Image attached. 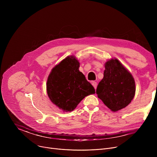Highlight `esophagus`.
<instances>
[{"mask_svg":"<svg viewBox=\"0 0 157 157\" xmlns=\"http://www.w3.org/2000/svg\"><path fill=\"white\" fill-rule=\"evenodd\" d=\"M92 85L94 86V88L96 90V88H97V83H96V82H95V81H92Z\"/></svg>","mask_w":157,"mask_h":157,"instance_id":"34e87169","label":"esophagus"}]
</instances>
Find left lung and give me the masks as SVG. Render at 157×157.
I'll list each match as a JSON object with an SVG mask.
<instances>
[{
    "mask_svg": "<svg viewBox=\"0 0 157 157\" xmlns=\"http://www.w3.org/2000/svg\"><path fill=\"white\" fill-rule=\"evenodd\" d=\"M135 92L134 79L123 65L117 59L107 62L104 78L96 90L104 104L111 111H117L131 102Z\"/></svg>",
    "mask_w": 157,
    "mask_h": 157,
    "instance_id": "1",
    "label": "left lung"
}]
</instances>
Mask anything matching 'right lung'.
I'll return each instance as SVG.
<instances>
[{
  "label": "right lung",
  "mask_w": 157,
  "mask_h": 157,
  "mask_svg": "<svg viewBox=\"0 0 157 157\" xmlns=\"http://www.w3.org/2000/svg\"><path fill=\"white\" fill-rule=\"evenodd\" d=\"M79 67L75 58L68 56L56 65L48 76V97L63 111H73L86 96L95 92Z\"/></svg>",
  "instance_id": "1"
}]
</instances>
